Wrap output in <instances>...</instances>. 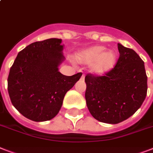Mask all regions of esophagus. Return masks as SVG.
Here are the masks:
<instances>
[{
    "mask_svg": "<svg viewBox=\"0 0 153 153\" xmlns=\"http://www.w3.org/2000/svg\"><path fill=\"white\" fill-rule=\"evenodd\" d=\"M84 78H85V75H84V74H82V76H81V79H84Z\"/></svg>",
    "mask_w": 153,
    "mask_h": 153,
    "instance_id": "1",
    "label": "esophagus"
}]
</instances>
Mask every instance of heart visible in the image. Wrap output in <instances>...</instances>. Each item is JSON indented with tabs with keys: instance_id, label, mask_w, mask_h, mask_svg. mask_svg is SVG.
Instances as JSON below:
<instances>
[{
	"instance_id": "heart-1",
	"label": "heart",
	"mask_w": 153,
	"mask_h": 153,
	"mask_svg": "<svg viewBox=\"0 0 153 153\" xmlns=\"http://www.w3.org/2000/svg\"><path fill=\"white\" fill-rule=\"evenodd\" d=\"M106 51L104 46H93L80 51L77 55V59L82 63L91 64V73L100 75L110 71L116 64V54Z\"/></svg>"
}]
</instances>
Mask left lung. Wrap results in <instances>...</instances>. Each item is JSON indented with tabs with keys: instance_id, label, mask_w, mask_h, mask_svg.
<instances>
[{
	"instance_id": "1",
	"label": "left lung",
	"mask_w": 153,
	"mask_h": 153,
	"mask_svg": "<svg viewBox=\"0 0 153 153\" xmlns=\"http://www.w3.org/2000/svg\"><path fill=\"white\" fill-rule=\"evenodd\" d=\"M116 66L103 76L88 74L85 78L86 105L98 121L117 124L131 117L147 94L145 63L133 49L117 44Z\"/></svg>"
}]
</instances>
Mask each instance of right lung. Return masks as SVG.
<instances>
[{"instance_id": "right-lung-1", "label": "right lung", "mask_w": 153, "mask_h": 153, "mask_svg": "<svg viewBox=\"0 0 153 153\" xmlns=\"http://www.w3.org/2000/svg\"><path fill=\"white\" fill-rule=\"evenodd\" d=\"M62 39L51 38L32 43L18 53L8 77L12 104L34 121H49L59 112L67 91L82 73L66 76L59 71L65 59Z\"/></svg>"}]
</instances>
